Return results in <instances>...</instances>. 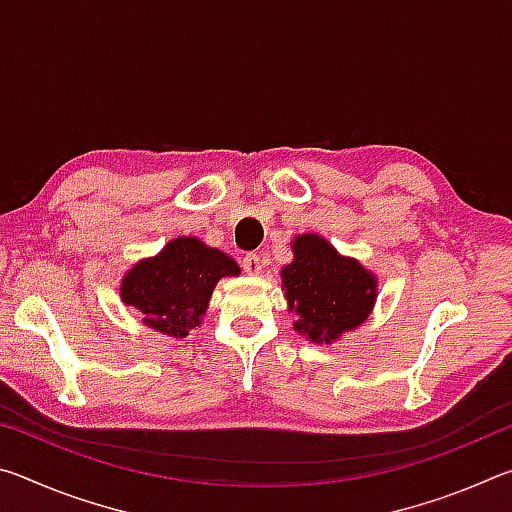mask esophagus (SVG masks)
Returning <instances> with one entry per match:
<instances>
[{
  "label": "esophagus",
  "mask_w": 512,
  "mask_h": 512,
  "mask_svg": "<svg viewBox=\"0 0 512 512\" xmlns=\"http://www.w3.org/2000/svg\"><path fill=\"white\" fill-rule=\"evenodd\" d=\"M241 266H244V271L248 275H259V273H262V268H264L262 257L255 255V253H250V255H246L244 259H241Z\"/></svg>",
  "instance_id": "esophagus-1"
}]
</instances>
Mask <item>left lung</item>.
I'll return each instance as SVG.
<instances>
[{
  "label": "left lung",
  "instance_id": "1",
  "mask_svg": "<svg viewBox=\"0 0 512 512\" xmlns=\"http://www.w3.org/2000/svg\"><path fill=\"white\" fill-rule=\"evenodd\" d=\"M291 248L293 262L282 268V287L289 311L298 316L296 332L314 343H332L357 329L375 307V275L318 235H300Z\"/></svg>",
  "mask_w": 512,
  "mask_h": 512
}]
</instances>
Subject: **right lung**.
<instances>
[{"label":"right lung","instance_id":"1","mask_svg":"<svg viewBox=\"0 0 512 512\" xmlns=\"http://www.w3.org/2000/svg\"><path fill=\"white\" fill-rule=\"evenodd\" d=\"M239 266L221 250L196 237L169 241L158 255L142 259L121 280V300L142 314L146 327L185 339L201 325L221 277L239 275Z\"/></svg>","mask_w":512,"mask_h":512}]
</instances>
